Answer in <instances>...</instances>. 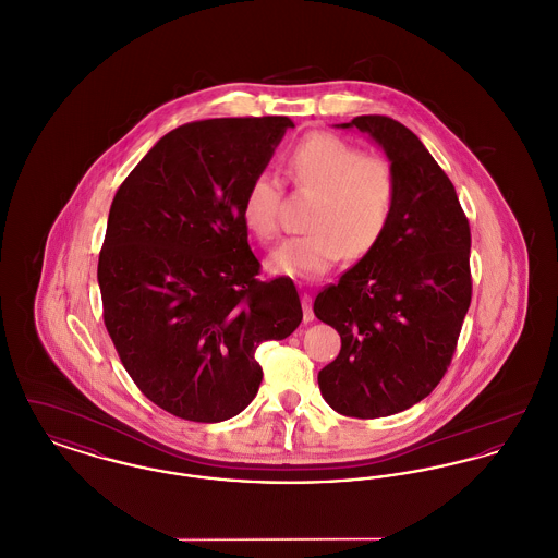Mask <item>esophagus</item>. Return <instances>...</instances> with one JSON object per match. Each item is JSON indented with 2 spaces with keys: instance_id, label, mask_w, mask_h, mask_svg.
<instances>
[{
  "instance_id": "esophagus-1",
  "label": "esophagus",
  "mask_w": 558,
  "mask_h": 558,
  "mask_svg": "<svg viewBox=\"0 0 558 558\" xmlns=\"http://www.w3.org/2000/svg\"><path fill=\"white\" fill-rule=\"evenodd\" d=\"M301 303H303V319L305 322H314V310H312V296L307 292L301 294Z\"/></svg>"
}]
</instances>
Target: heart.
<instances>
[{
	"label": "heart",
	"instance_id": "heart-1",
	"mask_svg": "<svg viewBox=\"0 0 558 558\" xmlns=\"http://www.w3.org/2000/svg\"><path fill=\"white\" fill-rule=\"evenodd\" d=\"M287 173L299 190L316 194L307 234L271 251L267 267L296 280H319L343 257L360 259L383 239L398 194L393 167L332 133L303 137L287 157ZM282 186L271 173H257L244 190L242 219L262 240L278 232Z\"/></svg>",
	"mask_w": 558,
	"mask_h": 558
}]
</instances>
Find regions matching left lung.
I'll use <instances>...</instances> for the list:
<instances>
[{
	"label": "left lung",
	"instance_id": "8db88e82",
	"mask_svg": "<svg viewBox=\"0 0 558 558\" xmlns=\"http://www.w3.org/2000/svg\"><path fill=\"white\" fill-rule=\"evenodd\" d=\"M337 128L385 150L398 194L383 239L314 301L341 335L319 393L343 416L380 418L425 399L450 366L473 292L471 228L450 178L405 125L364 114Z\"/></svg>",
	"mask_w": 558,
	"mask_h": 558
}]
</instances>
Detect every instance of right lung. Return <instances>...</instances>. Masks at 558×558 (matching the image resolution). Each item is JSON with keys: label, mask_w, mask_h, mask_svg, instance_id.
<instances>
[{"label": "right lung", "mask_w": 558, "mask_h": 558, "mask_svg": "<svg viewBox=\"0 0 558 558\" xmlns=\"http://www.w3.org/2000/svg\"><path fill=\"white\" fill-rule=\"evenodd\" d=\"M289 117L207 119L162 135L119 186L98 262L105 324L140 391L221 423L259 391L255 351L303 319L291 278L259 280L242 219Z\"/></svg>", "instance_id": "add662e5"}]
</instances>
